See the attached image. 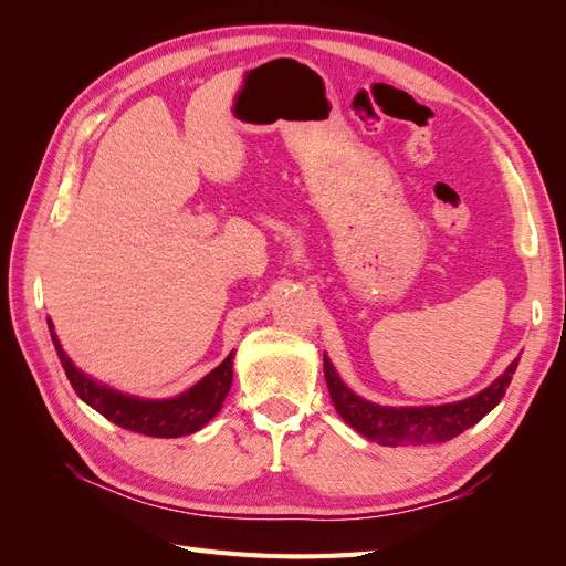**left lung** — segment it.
I'll return each mask as SVG.
<instances>
[{
  "label": "left lung",
  "mask_w": 566,
  "mask_h": 566,
  "mask_svg": "<svg viewBox=\"0 0 566 566\" xmlns=\"http://www.w3.org/2000/svg\"><path fill=\"white\" fill-rule=\"evenodd\" d=\"M520 358L512 361L499 380L470 399L441 406H378L354 394L333 368L331 358L323 354V373L328 382L331 399L339 418L358 434L378 441L382 447H430L443 443L476 424L501 403L505 389L512 382Z\"/></svg>",
  "instance_id": "1"
}]
</instances>
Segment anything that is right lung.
<instances>
[{
    "instance_id": "obj_1",
    "label": "right lung",
    "mask_w": 566,
    "mask_h": 566,
    "mask_svg": "<svg viewBox=\"0 0 566 566\" xmlns=\"http://www.w3.org/2000/svg\"><path fill=\"white\" fill-rule=\"evenodd\" d=\"M51 339H54L56 354L61 358V366L71 380L77 397L90 403L101 416L111 422L125 427L129 432H139L146 437H160V439H175L184 434H193L200 427L208 424L224 403L227 394L233 380V352L221 361L214 370H210L200 382L191 389L181 391L179 397L172 399H139L129 397V394L115 391L106 385L92 380L84 375L67 354L63 352L61 342L54 333V325L46 318Z\"/></svg>"
}]
</instances>
